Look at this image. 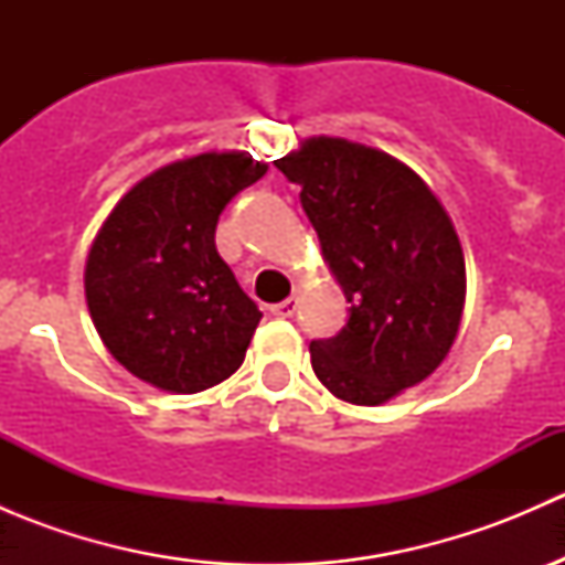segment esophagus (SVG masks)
<instances>
[{
    "label": "esophagus",
    "mask_w": 565,
    "mask_h": 565,
    "mask_svg": "<svg viewBox=\"0 0 565 565\" xmlns=\"http://www.w3.org/2000/svg\"><path fill=\"white\" fill-rule=\"evenodd\" d=\"M270 311H273V315H276V317H281V319L292 317L295 311H298V298H287V300H281V303L270 306Z\"/></svg>",
    "instance_id": "34e87169"
}]
</instances>
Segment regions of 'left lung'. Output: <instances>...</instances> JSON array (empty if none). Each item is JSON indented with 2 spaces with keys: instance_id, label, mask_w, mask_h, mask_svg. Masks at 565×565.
<instances>
[{
  "instance_id": "8db88e82",
  "label": "left lung",
  "mask_w": 565,
  "mask_h": 565,
  "mask_svg": "<svg viewBox=\"0 0 565 565\" xmlns=\"http://www.w3.org/2000/svg\"><path fill=\"white\" fill-rule=\"evenodd\" d=\"M276 167L339 281L350 319L311 341V369L361 407L424 383L451 352L465 311V254L451 215L407 163L339 136H311Z\"/></svg>"
}]
</instances>
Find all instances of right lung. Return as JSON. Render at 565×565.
<instances>
[{
    "label": "right lung",
    "mask_w": 565,
    "mask_h": 565,
    "mask_svg": "<svg viewBox=\"0 0 565 565\" xmlns=\"http://www.w3.org/2000/svg\"><path fill=\"white\" fill-rule=\"evenodd\" d=\"M267 172L248 152H199L141 177L89 246L84 295L114 361L167 393L224 383L262 311L215 248L232 196Z\"/></svg>",
    "instance_id": "right-lung-1"
}]
</instances>
